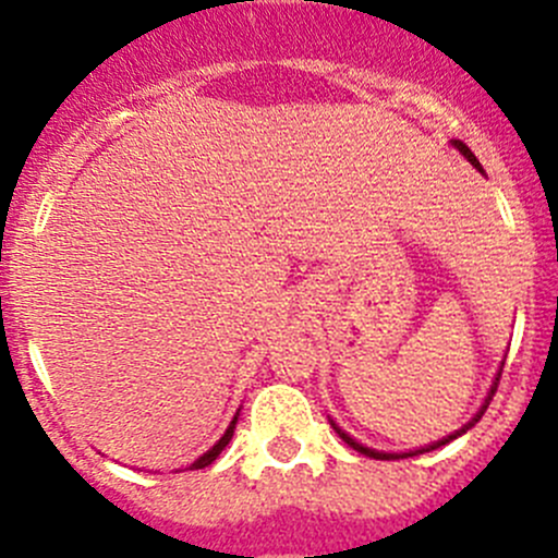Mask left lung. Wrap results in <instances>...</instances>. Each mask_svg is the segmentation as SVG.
<instances>
[{
  "label": "left lung",
  "instance_id": "1",
  "mask_svg": "<svg viewBox=\"0 0 558 558\" xmlns=\"http://www.w3.org/2000/svg\"><path fill=\"white\" fill-rule=\"evenodd\" d=\"M451 145L456 150H459L461 156H464L466 161H470L472 167H475L477 172H483V167H481V161L475 159V154H472L470 148H466L464 143H461V140H451ZM499 375H502V367H499V373H497V378H494V384H492V388H488V393H486V399H483V404L481 408H477V413L472 415L470 421H466L464 426H461V429H456L453 435H448V437H442V440H437V442H432V446H424V448H415V451H408V453H386V451H375V448H367V446H362V442L359 440H353L351 435H348L345 429H340V426L335 424V421L329 418V424H331V429L337 432V435L342 437V442H348V446L353 448V451H359V453H364V456H369V459H408V456H418V453H429V451H435V448H440V446H448V442L451 440H456V437H461V435H466V432L472 429V426L477 424V421L483 418V413H486V408H488V402H492V397L494 393H497V384H499Z\"/></svg>",
  "mask_w": 558,
  "mask_h": 558
}]
</instances>
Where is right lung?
Here are the masks:
<instances>
[{
	"label": "right lung",
	"mask_w": 558,
	"mask_h": 558,
	"mask_svg": "<svg viewBox=\"0 0 558 558\" xmlns=\"http://www.w3.org/2000/svg\"><path fill=\"white\" fill-rule=\"evenodd\" d=\"M238 415H240V410H238V413H234L232 424H229V426H227V432H223V435H221V440H218V442H216V446H213V448H210V451H207V453H202V456H199V459H196V461H194V464H189V466H185V470H205V466H207V464H213V461H216V459H218V453H221V451H223V448H227V446H229V440H232V435H234V426H238Z\"/></svg>",
	"instance_id": "obj_1"
}]
</instances>
